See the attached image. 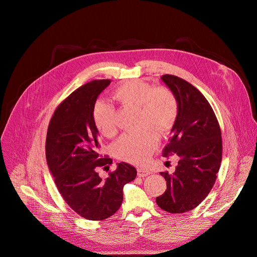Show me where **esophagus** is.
I'll list each match as a JSON object with an SVG mask.
<instances>
[{
  "label": "esophagus",
  "mask_w": 257,
  "mask_h": 257,
  "mask_svg": "<svg viewBox=\"0 0 257 257\" xmlns=\"http://www.w3.org/2000/svg\"><path fill=\"white\" fill-rule=\"evenodd\" d=\"M151 175V171L150 170H146V169H137V176L138 177H146Z\"/></svg>",
  "instance_id": "1"
}]
</instances>
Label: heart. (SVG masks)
<instances>
[{"label": "heart", "mask_w": 257, "mask_h": 257, "mask_svg": "<svg viewBox=\"0 0 257 257\" xmlns=\"http://www.w3.org/2000/svg\"><path fill=\"white\" fill-rule=\"evenodd\" d=\"M114 97L125 106L138 108L139 127L143 128L137 134L123 135L114 145V154L124 162L142 165L159 146V133L165 135L173 129L178 116L177 98L168 87H155L143 80L124 82L115 90ZM92 119L101 135L116 134V112L111 104L97 101Z\"/></svg>", "instance_id": "1"}]
</instances>
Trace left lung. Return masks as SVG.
Returning <instances> with one entry per match:
<instances>
[{
  "mask_svg": "<svg viewBox=\"0 0 257 257\" xmlns=\"http://www.w3.org/2000/svg\"><path fill=\"white\" fill-rule=\"evenodd\" d=\"M162 80L178 101L177 120L163 157L176 154L180 160L173 174L160 173L167 190L156 201L168 212L182 213L200 204L213 187L222 162V132L212 107L196 87L170 74Z\"/></svg>",
  "mask_w": 257,
  "mask_h": 257,
  "instance_id": "obj_1",
  "label": "left lung"
}]
</instances>
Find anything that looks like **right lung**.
I'll return each mask as SVG.
<instances>
[{
  "instance_id": "obj_1",
  "label": "right lung",
  "mask_w": 257,
  "mask_h": 257,
  "mask_svg": "<svg viewBox=\"0 0 257 257\" xmlns=\"http://www.w3.org/2000/svg\"><path fill=\"white\" fill-rule=\"evenodd\" d=\"M109 83V79L92 80L65 98L50 121L46 140L47 163L59 192L73 210L91 221H102L120 208L123 187L137 174L126 163L118 164L105 179L97 173L113 163L99 154L92 119L96 98Z\"/></svg>"
}]
</instances>
